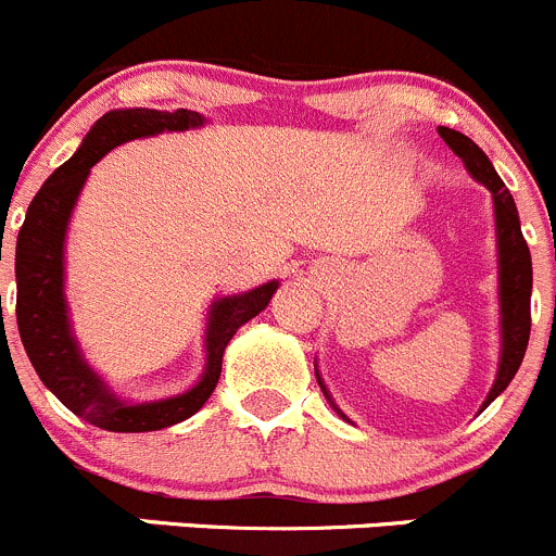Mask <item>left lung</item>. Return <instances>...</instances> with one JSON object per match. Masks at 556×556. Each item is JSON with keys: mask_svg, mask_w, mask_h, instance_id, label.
Returning <instances> with one entry per match:
<instances>
[{"mask_svg": "<svg viewBox=\"0 0 556 556\" xmlns=\"http://www.w3.org/2000/svg\"><path fill=\"white\" fill-rule=\"evenodd\" d=\"M438 135L446 140V146L465 162L467 173L481 180L494 200V224H497V251H500V313H503V354H500V370L494 378L492 392L483 400V408L503 392L510 378L519 370L525 359L527 340H530V294H532V260L527 240L519 227V213H516L514 197L505 189L500 175L494 173L486 153L465 137L463 131H454L448 126H438ZM321 383V381H318ZM324 389V387H321ZM327 394V392H324ZM329 397V394H327ZM481 408V410H483Z\"/></svg>", "mask_w": 556, "mask_h": 556, "instance_id": "obj_1", "label": "left lung"}]
</instances>
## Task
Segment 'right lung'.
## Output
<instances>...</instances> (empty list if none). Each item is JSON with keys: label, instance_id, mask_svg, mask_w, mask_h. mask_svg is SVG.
<instances>
[{"label": "right lung", "instance_id": "add662e5", "mask_svg": "<svg viewBox=\"0 0 556 556\" xmlns=\"http://www.w3.org/2000/svg\"><path fill=\"white\" fill-rule=\"evenodd\" d=\"M202 115L194 110H110L104 113L84 146L70 162H64L51 178L42 184L26 211V222L18 232L15 245V318H18L21 343L29 362L35 365L40 381L73 410L99 430L110 432H151L189 419L205 405L222 376L224 349L232 334L249 318L265 311L278 283L260 286L238 296H224L213 302L207 318V365L205 376L178 397L159 400V403L129 405L108 392L97 372L80 356L78 343L70 334L67 305H64V235H67L70 213L75 200L89 178L91 167L113 151L115 146L135 137L159 135V131H184L189 126H202Z\"/></svg>", "mask_w": 556, "mask_h": 556}]
</instances>
